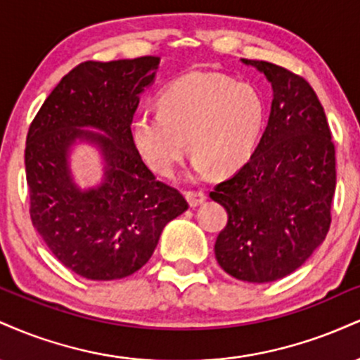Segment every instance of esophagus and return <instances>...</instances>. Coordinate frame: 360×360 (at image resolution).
<instances>
[{
    "instance_id": "34e87169",
    "label": "esophagus",
    "mask_w": 360,
    "mask_h": 360,
    "mask_svg": "<svg viewBox=\"0 0 360 360\" xmlns=\"http://www.w3.org/2000/svg\"><path fill=\"white\" fill-rule=\"evenodd\" d=\"M184 196H186V200H188V203L191 208H196V206L205 203V200H206V194L203 191H188Z\"/></svg>"
}]
</instances>
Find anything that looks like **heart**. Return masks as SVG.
I'll return each mask as SVG.
<instances>
[{"label":"heart","instance_id":"heart-1","mask_svg":"<svg viewBox=\"0 0 360 360\" xmlns=\"http://www.w3.org/2000/svg\"><path fill=\"white\" fill-rule=\"evenodd\" d=\"M160 110L134 122V140L155 172L171 176L186 148L198 174H230L249 162L266 123V103L249 82L220 72H189L160 93Z\"/></svg>","mask_w":360,"mask_h":360}]
</instances>
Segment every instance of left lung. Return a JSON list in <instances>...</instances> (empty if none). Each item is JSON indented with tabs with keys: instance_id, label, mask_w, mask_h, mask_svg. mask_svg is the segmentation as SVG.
<instances>
[{
	"instance_id": "8db88e82",
	"label": "left lung",
	"mask_w": 360,
	"mask_h": 360,
	"mask_svg": "<svg viewBox=\"0 0 360 360\" xmlns=\"http://www.w3.org/2000/svg\"><path fill=\"white\" fill-rule=\"evenodd\" d=\"M242 62L271 82L272 105L249 162L210 193L229 213L214 257L235 279L272 283L303 266L328 233L335 146L303 77L271 62Z\"/></svg>"
}]
</instances>
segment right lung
Instances as JSON below:
<instances>
[{
  "mask_svg": "<svg viewBox=\"0 0 360 360\" xmlns=\"http://www.w3.org/2000/svg\"><path fill=\"white\" fill-rule=\"evenodd\" d=\"M159 62L154 56L82 62L62 77L28 128L32 223L52 254L86 279L137 272L164 226L188 210L183 194L143 164L130 128ZM81 141L96 146L103 159L102 183L86 190L75 184L68 162Z\"/></svg>",
  "mask_w": 360,
  "mask_h": 360,
  "instance_id": "add662e5",
  "label": "right lung"
}]
</instances>
